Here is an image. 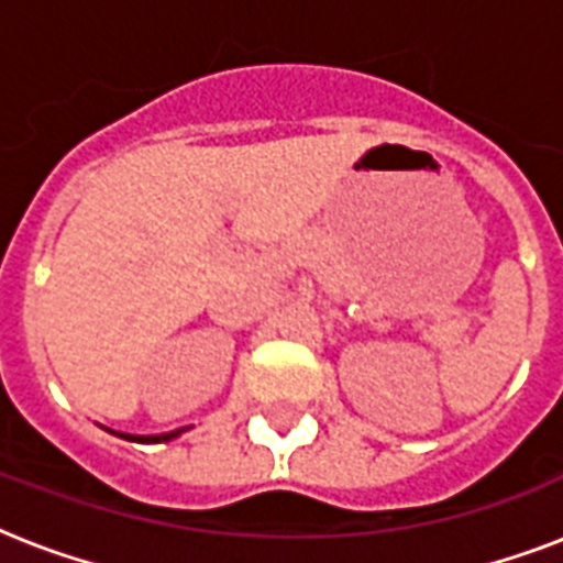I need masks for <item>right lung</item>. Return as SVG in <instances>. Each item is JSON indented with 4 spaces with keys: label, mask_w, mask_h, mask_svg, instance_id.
<instances>
[{
    "label": "right lung",
    "mask_w": 563,
    "mask_h": 563,
    "mask_svg": "<svg viewBox=\"0 0 563 563\" xmlns=\"http://www.w3.org/2000/svg\"><path fill=\"white\" fill-rule=\"evenodd\" d=\"M184 429H175V432H163V435H125V432H117L119 438H128V441H140V444H161V441H172L178 438Z\"/></svg>",
    "instance_id": "right-lung-1"
}]
</instances>
